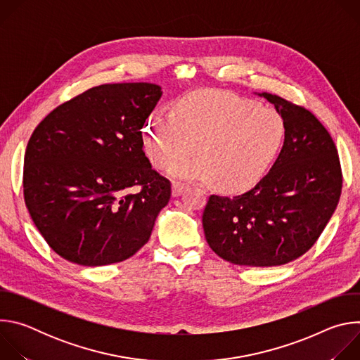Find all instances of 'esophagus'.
<instances>
[{
	"label": "esophagus",
	"mask_w": 360,
	"mask_h": 360,
	"mask_svg": "<svg viewBox=\"0 0 360 360\" xmlns=\"http://www.w3.org/2000/svg\"><path fill=\"white\" fill-rule=\"evenodd\" d=\"M185 188H186V185H185L184 182L175 181V182L172 184V195H174V196H179V195L185 191Z\"/></svg>",
	"instance_id": "34e87169"
}]
</instances>
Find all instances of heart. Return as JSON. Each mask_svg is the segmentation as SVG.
Masks as SVG:
<instances>
[{
  "mask_svg": "<svg viewBox=\"0 0 360 360\" xmlns=\"http://www.w3.org/2000/svg\"><path fill=\"white\" fill-rule=\"evenodd\" d=\"M285 138V122L274 108L228 92L202 89L178 101L174 112L153 111L142 129L153 167L165 168L195 147L196 156L171 165L169 174L214 181L225 192H242L269 171Z\"/></svg>",
  "mask_w": 360,
  "mask_h": 360,
  "instance_id": "obj_1",
  "label": "heart"
}]
</instances>
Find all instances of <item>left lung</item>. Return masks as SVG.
<instances>
[{
	"instance_id": "1",
	"label": "left lung",
	"mask_w": 360,
	"mask_h": 360,
	"mask_svg": "<svg viewBox=\"0 0 360 360\" xmlns=\"http://www.w3.org/2000/svg\"><path fill=\"white\" fill-rule=\"evenodd\" d=\"M285 122V141L271 171L250 191L211 195L202 225L211 249L240 266H279L318 240L342 192L338 149L326 128L303 107L268 92Z\"/></svg>"
}]
</instances>
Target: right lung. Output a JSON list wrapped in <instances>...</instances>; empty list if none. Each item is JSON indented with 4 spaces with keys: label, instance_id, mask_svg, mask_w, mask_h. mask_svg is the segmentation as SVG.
Masks as SVG:
<instances>
[{
    "label": "right lung",
    "instance_id": "add662e5",
    "mask_svg": "<svg viewBox=\"0 0 360 360\" xmlns=\"http://www.w3.org/2000/svg\"><path fill=\"white\" fill-rule=\"evenodd\" d=\"M162 95L149 82L104 84L64 102L34 129L24 199L37 229L64 259L122 262L149 239L171 182L145 157L142 127ZM138 186V193H131Z\"/></svg>",
    "mask_w": 360,
    "mask_h": 360
}]
</instances>
